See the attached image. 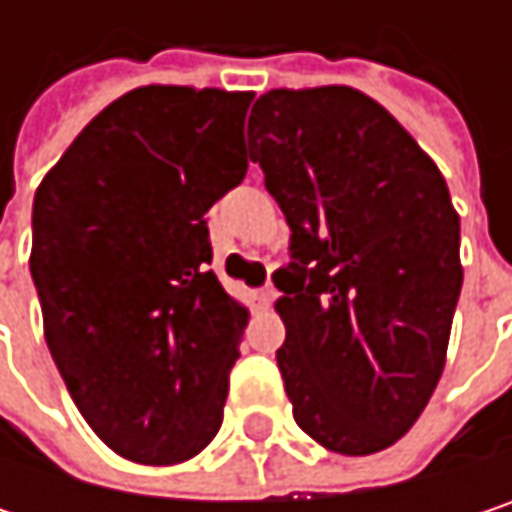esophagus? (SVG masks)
Wrapping results in <instances>:
<instances>
[{
  "instance_id": "1",
  "label": "esophagus",
  "mask_w": 512,
  "mask_h": 512,
  "mask_svg": "<svg viewBox=\"0 0 512 512\" xmlns=\"http://www.w3.org/2000/svg\"><path fill=\"white\" fill-rule=\"evenodd\" d=\"M272 299H275L272 287H260V290H255V305H257V308H269V305H272Z\"/></svg>"
}]
</instances>
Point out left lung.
<instances>
[{"mask_svg":"<svg viewBox=\"0 0 512 512\" xmlns=\"http://www.w3.org/2000/svg\"><path fill=\"white\" fill-rule=\"evenodd\" d=\"M249 156L290 225V263L272 281L293 418L335 454L385 451L445 370L462 287L448 183L394 115L347 85L257 97Z\"/></svg>","mask_w":512,"mask_h":512,"instance_id":"8db88e82","label":"left lung"}]
</instances>
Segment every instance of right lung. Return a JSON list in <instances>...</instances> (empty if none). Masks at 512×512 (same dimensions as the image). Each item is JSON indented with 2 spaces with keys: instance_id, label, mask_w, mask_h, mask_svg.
I'll return each mask as SVG.
<instances>
[{
  "instance_id": "right-lung-1",
  "label": "right lung",
  "mask_w": 512,
  "mask_h": 512,
  "mask_svg": "<svg viewBox=\"0 0 512 512\" xmlns=\"http://www.w3.org/2000/svg\"><path fill=\"white\" fill-rule=\"evenodd\" d=\"M252 91L145 85L35 192L32 281L52 361L124 460L174 465L222 427L249 311L210 269L204 213L243 183Z\"/></svg>"
}]
</instances>
